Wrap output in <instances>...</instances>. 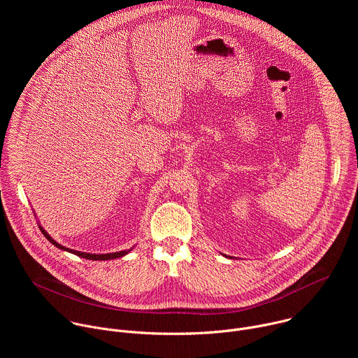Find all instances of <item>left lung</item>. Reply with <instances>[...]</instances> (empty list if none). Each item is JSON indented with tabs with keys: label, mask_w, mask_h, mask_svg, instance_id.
Returning <instances> with one entry per match:
<instances>
[{
	"label": "left lung",
	"mask_w": 358,
	"mask_h": 358,
	"mask_svg": "<svg viewBox=\"0 0 358 358\" xmlns=\"http://www.w3.org/2000/svg\"><path fill=\"white\" fill-rule=\"evenodd\" d=\"M227 258H228V257H227Z\"/></svg>",
	"instance_id": "obj_1"
}]
</instances>
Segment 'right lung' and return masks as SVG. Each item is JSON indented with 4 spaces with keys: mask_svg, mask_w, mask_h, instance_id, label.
I'll use <instances>...</instances> for the list:
<instances>
[{
    "mask_svg": "<svg viewBox=\"0 0 358 358\" xmlns=\"http://www.w3.org/2000/svg\"><path fill=\"white\" fill-rule=\"evenodd\" d=\"M39 224V222H38ZM39 227V229H41V232L43 234V236L52 243V245H55L57 248H59V249H62V250H66V252H69V253H73V255H76V257H80V258H83V259H90V261H110V259H117V258H122V257H124V255H127L130 250H133V248H130V249H126V250H119V252H112V253H87V252H80V250H75V249H69V248H66V246H64V245H61V243H58L52 236H50L42 227H41V224L38 225Z\"/></svg>",
    "mask_w": 358,
    "mask_h": 358,
    "instance_id": "add662e5",
    "label": "right lung"
}]
</instances>
